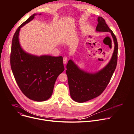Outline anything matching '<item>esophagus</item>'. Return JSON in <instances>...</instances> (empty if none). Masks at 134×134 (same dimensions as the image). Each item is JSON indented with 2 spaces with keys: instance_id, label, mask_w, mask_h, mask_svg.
<instances>
[{
  "instance_id": "1",
  "label": "esophagus",
  "mask_w": 134,
  "mask_h": 134,
  "mask_svg": "<svg viewBox=\"0 0 134 134\" xmlns=\"http://www.w3.org/2000/svg\"><path fill=\"white\" fill-rule=\"evenodd\" d=\"M67 61H68L67 57H64V58H63V63H64V65H65V64L67 63Z\"/></svg>"
}]
</instances>
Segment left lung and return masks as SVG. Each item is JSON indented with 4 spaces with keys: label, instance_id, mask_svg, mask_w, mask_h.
Returning a JSON list of instances; mask_svg holds the SVG:
<instances>
[{
    "label": "left lung",
    "instance_id": "1",
    "mask_svg": "<svg viewBox=\"0 0 134 134\" xmlns=\"http://www.w3.org/2000/svg\"><path fill=\"white\" fill-rule=\"evenodd\" d=\"M96 31L109 32L113 38L114 50L109 63L102 69L94 73L86 72L80 68L70 59L66 70L69 87L70 97L77 102L83 103L99 96L108 85L116 69L118 46L117 38L108 27L102 17H98Z\"/></svg>",
    "mask_w": 134,
    "mask_h": 134
}]
</instances>
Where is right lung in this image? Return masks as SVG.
Masks as SVG:
<instances>
[{"instance_id": "obj_1", "label": "right lung", "mask_w": 134, "mask_h": 134, "mask_svg": "<svg viewBox=\"0 0 134 134\" xmlns=\"http://www.w3.org/2000/svg\"><path fill=\"white\" fill-rule=\"evenodd\" d=\"M36 15L31 16L15 32L10 61L15 79L23 93L32 100L41 102L51 97L55 82L65 68L62 56H37L27 53L22 48L18 37L20 29Z\"/></svg>"}]
</instances>
